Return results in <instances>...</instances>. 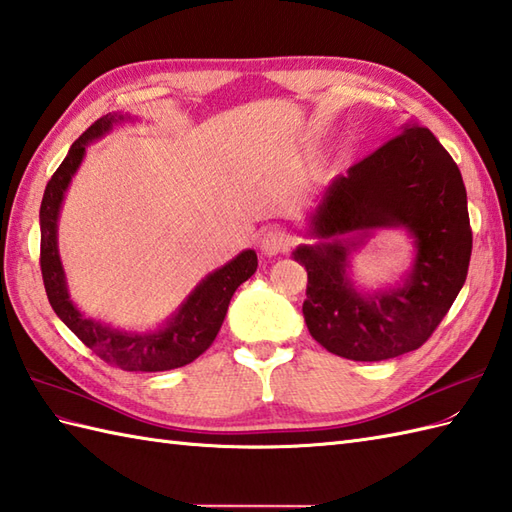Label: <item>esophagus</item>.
Returning a JSON list of instances; mask_svg holds the SVG:
<instances>
[{
	"mask_svg": "<svg viewBox=\"0 0 512 512\" xmlns=\"http://www.w3.org/2000/svg\"><path fill=\"white\" fill-rule=\"evenodd\" d=\"M289 247H291V238L285 230H269L263 234V238H260V252L269 258L285 254Z\"/></svg>",
	"mask_w": 512,
	"mask_h": 512,
	"instance_id": "1",
	"label": "esophagus"
}]
</instances>
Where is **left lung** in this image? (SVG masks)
<instances>
[{"mask_svg":"<svg viewBox=\"0 0 512 512\" xmlns=\"http://www.w3.org/2000/svg\"><path fill=\"white\" fill-rule=\"evenodd\" d=\"M403 229L413 265L388 288L351 280V254L377 231ZM293 260L306 269L311 337L352 361H383L423 346L467 280L471 225L460 168L429 129L399 135L324 186Z\"/></svg>","mask_w":512,"mask_h":512,"instance_id":"left-lung-1","label":"left lung"}]
</instances>
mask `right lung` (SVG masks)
<instances>
[{"mask_svg": "<svg viewBox=\"0 0 512 512\" xmlns=\"http://www.w3.org/2000/svg\"><path fill=\"white\" fill-rule=\"evenodd\" d=\"M127 122H138V118L131 113L113 111L96 120L72 144L63 164L56 168V173L45 186L39 210L41 274L54 313L100 359L129 372H164L186 366L210 348L225 320L234 291L247 278L254 276L258 258L254 249H243L230 263L201 278L199 285L186 295V300L170 313V317H166V322L151 328V331L116 328L87 317L78 309L70 295V287H67V276L59 254V217L65 192L85 160L87 146Z\"/></svg>", "mask_w": 512, "mask_h": 512, "instance_id": "1", "label": "right lung"}]
</instances>
